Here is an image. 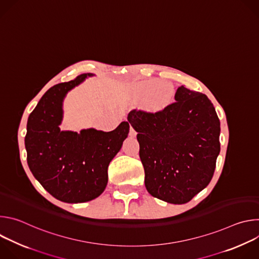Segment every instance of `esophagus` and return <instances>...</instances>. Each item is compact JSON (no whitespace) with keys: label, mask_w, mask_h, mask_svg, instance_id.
I'll list each match as a JSON object with an SVG mask.
<instances>
[{"label":"esophagus","mask_w":259,"mask_h":259,"mask_svg":"<svg viewBox=\"0 0 259 259\" xmlns=\"http://www.w3.org/2000/svg\"><path fill=\"white\" fill-rule=\"evenodd\" d=\"M129 134H130L131 137H135L136 134H137V132H136L132 127H130V132H129Z\"/></svg>","instance_id":"34e87169"}]
</instances>
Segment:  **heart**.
<instances>
[{
  "label": "heart",
  "mask_w": 259,
  "mask_h": 259,
  "mask_svg": "<svg viewBox=\"0 0 259 259\" xmlns=\"http://www.w3.org/2000/svg\"><path fill=\"white\" fill-rule=\"evenodd\" d=\"M135 94L138 101L144 103L146 108L152 112H161L170 104L173 97V89L170 85L164 84L160 80L151 79L136 84Z\"/></svg>",
  "instance_id": "heart-1"
}]
</instances>
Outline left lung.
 Segmentation results:
<instances>
[{"mask_svg":"<svg viewBox=\"0 0 259 259\" xmlns=\"http://www.w3.org/2000/svg\"><path fill=\"white\" fill-rule=\"evenodd\" d=\"M174 103L152 114L133 109L145 188L153 197L186 204L212 179L220 152V122L209 98L180 86Z\"/></svg>","mask_w":259,"mask_h":259,"instance_id":"left-lung-1","label":"left lung"}]
</instances>
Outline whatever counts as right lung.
Instances as JSON below:
<instances>
[{
  "label": "right lung",
  "instance_id": "1",
  "mask_svg": "<svg viewBox=\"0 0 259 259\" xmlns=\"http://www.w3.org/2000/svg\"><path fill=\"white\" fill-rule=\"evenodd\" d=\"M94 73L50 88L28 117L24 138L27 164L34 178L55 199L84 203L99 197L107 184V168L128 137L130 125L115 130H61L66 94Z\"/></svg>",
  "mask_w": 259,
  "mask_h": 259
}]
</instances>
